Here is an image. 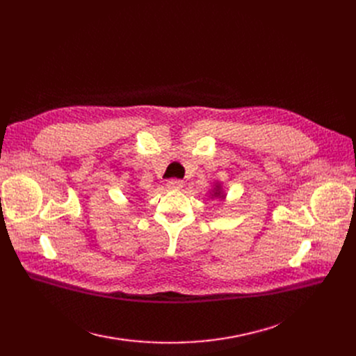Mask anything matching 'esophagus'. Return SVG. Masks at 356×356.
<instances>
[{"mask_svg":"<svg viewBox=\"0 0 356 356\" xmlns=\"http://www.w3.org/2000/svg\"><path fill=\"white\" fill-rule=\"evenodd\" d=\"M167 188L170 191H179L183 188V181L181 180H176V179H172L167 181Z\"/></svg>","mask_w":356,"mask_h":356,"instance_id":"obj_1","label":"esophagus"}]
</instances>
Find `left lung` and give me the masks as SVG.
Segmentation results:
<instances>
[{"label":"left lung","mask_w":356,"mask_h":356,"mask_svg":"<svg viewBox=\"0 0 356 356\" xmlns=\"http://www.w3.org/2000/svg\"><path fill=\"white\" fill-rule=\"evenodd\" d=\"M212 197H219V199H223V197H225V193L222 192L220 184H216V188L213 189V193H212Z\"/></svg>","instance_id":"obj_1"}]
</instances>
